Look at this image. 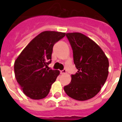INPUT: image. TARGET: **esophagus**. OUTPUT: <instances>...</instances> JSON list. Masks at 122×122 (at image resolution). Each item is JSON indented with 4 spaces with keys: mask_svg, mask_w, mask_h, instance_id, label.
<instances>
[{
    "mask_svg": "<svg viewBox=\"0 0 122 122\" xmlns=\"http://www.w3.org/2000/svg\"><path fill=\"white\" fill-rule=\"evenodd\" d=\"M60 74H66V70H62V71H60Z\"/></svg>",
    "mask_w": 122,
    "mask_h": 122,
    "instance_id": "obj_1",
    "label": "esophagus"
}]
</instances>
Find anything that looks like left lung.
<instances>
[{
  "mask_svg": "<svg viewBox=\"0 0 122 122\" xmlns=\"http://www.w3.org/2000/svg\"><path fill=\"white\" fill-rule=\"evenodd\" d=\"M73 52L77 73L64 90L68 96L78 101L94 97L101 90L109 73V60L100 46L90 38L79 32L66 34Z\"/></svg>",
  "mask_w": 122,
  "mask_h": 122,
  "instance_id": "left-lung-1",
  "label": "left lung"
}]
</instances>
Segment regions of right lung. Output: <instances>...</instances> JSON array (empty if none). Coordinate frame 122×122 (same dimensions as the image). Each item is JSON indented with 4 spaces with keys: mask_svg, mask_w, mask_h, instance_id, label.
I'll use <instances>...</instances> for the list:
<instances>
[{
    "mask_svg": "<svg viewBox=\"0 0 122 122\" xmlns=\"http://www.w3.org/2000/svg\"><path fill=\"white\" fill-rule=\"evenodd\" d=\"M66 35L63 32L44 31L35 36L22 50L14 64L15 77L21 90L33 100L48 95L59 70L47 69L51 62L53 46Z\"/></svg>",
    "mask_w": 122,
    "mask_h": 122,
    "instance_id": "right-lung-1",
    "label": "right lung"
}]
</instances>
